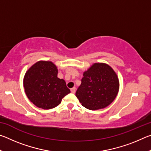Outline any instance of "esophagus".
<instances>
[{
	"label": "esophagus",
	"mask_w": 151,
	"mask_h": 151,
	"mask_svg": "<svg viewBox=\"0 0 151 151\" xmlns=\"http://www.w3.org/2000/svg\"><path fill=\"white\" fill-rule=\"evenodd\" d=\"M70 91L71 93H72L73 94H75V92H76V88L75 87H73L70 89Z\"/></svg>",
	"instance_id": "1"
}]
</instances>
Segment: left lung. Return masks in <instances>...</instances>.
<instances>
[{
  "instance_id": "8db88e82",
  "label": "left lung",
  "mask_w": 151,
  "mask_h": 151,
  "mask_svg": "<svg viewBox=\"0 0 151 151\" xmlns=\"http://www.w3.org/2000/svg\"><path fill=\"white\" fill-rule=\"evenodd\" d=\"M119 88V78L111 66L94 63L84 73L76 96L84 107L95 111L109 106L116 98Z\"/></svg>"
}]
</instances>
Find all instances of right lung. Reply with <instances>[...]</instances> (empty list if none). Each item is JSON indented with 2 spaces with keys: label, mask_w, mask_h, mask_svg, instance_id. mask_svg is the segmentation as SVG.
<instances>
[{
  "label": "right lung",
  "mask_w": 151,
  "mask_h": 151,
  "mask_svg": "<svg viewBox=\"0 0 151 151\" xmlns=\"http://www.w3.org/2000/svg\"><path fill=\"white\" fill-rule=\"evenodd\" d=\"M58 69L50 61H39L25 74L24 88L28 99L37 107L55 108L70 93L63 79L57 77Z\"/></svg>",
  "instance_id": "right-lung-1"
}]
</instances>
